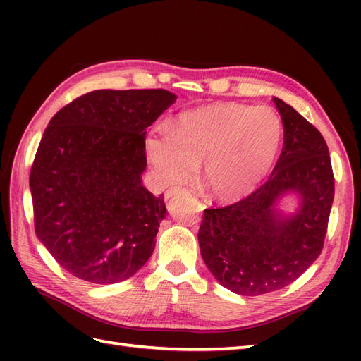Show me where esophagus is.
<instances>
[{"mask_svg":"<svg viewBox=\"0 0 361 361\" xmlns=\"http://www.w3.org/2000/svg\"><path fill=\"white\" fill-rule=\"evenodd\" d=\"M186 192H188V190L183 189V188H172V189H169L167 192H166V198L169 200V198H172V197H175V195L186 194Z\"/></svg>","mask_w":361,"mask_h":361,"instance_id":"obj_1","label":"esophagus"}]
</instances>
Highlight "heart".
<instances>
[{
    "mask_svg": "<svg viewBox=\"0 0 361 361\" xmlns=\"http://www.w3.org/2000/svg\"><path fill=\"white\" fill-rule=\"evenodd\" d=\"M282 142V121L271 109L220 102L180 113L169 133L145 137V152L164 185L186 183L202 163L209 195L233 203L262 185L278 163Z\"/></svg>",
    "mask_w": 361,
    "mask_h": 361,
    "instance_id": "heart-1",
    "label": "heart"
}]
</instances>
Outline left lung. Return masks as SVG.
I'll use <instances>...</instances> for the list:
<instances>
[{
    "label": "left lung",
    "instance_id": "1",
    "mask_svg": "<svg viewBox=\"0 0 361 361\" xmlns=\"http://www.w3.org/2000/svg\"><path fill=\"white\" fill-rule=\"evenodd\" d=\"M283 126V147L270 178L243 200L204 209L198 231L202 257L214 278L243 296H259L298 279L323 251L335 180L323 135L293 106L273 97ZM302 197L293 216L275 202Z\"/></svg>",
    "mask_w": 361,
    "mask_h": 361
}]
</instances>
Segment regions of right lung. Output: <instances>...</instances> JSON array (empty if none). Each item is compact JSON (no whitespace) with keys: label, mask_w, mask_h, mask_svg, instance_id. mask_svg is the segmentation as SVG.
<instances>
[{"label":"right lung","mask_w":361,"mask_h":361,"mask_svg":"<svg viewBox=\"0 0 361 361\" xmlns=\"http://www.w3.org/2000/svg\"><path fill=\"white\" fill-rule=\"evenodd\" d=\"M167 90H96L59 110L29 175L35 234L75 278L126 281L155 248L164 195L142 186L145 128L175 102Z\"/></svg>","instance_id":"obj_1"}]
</instances>
